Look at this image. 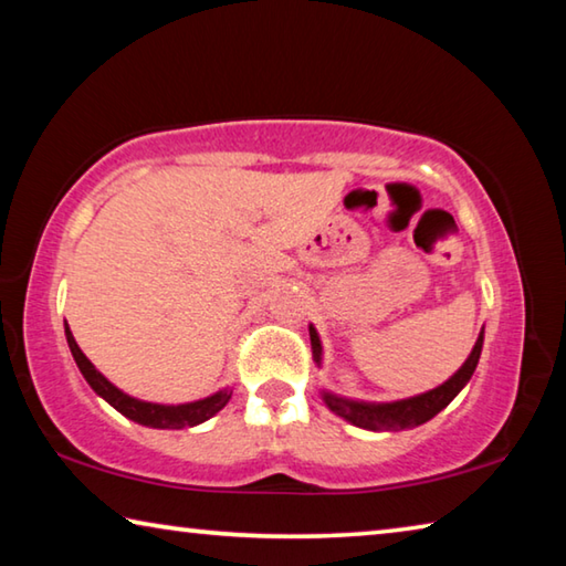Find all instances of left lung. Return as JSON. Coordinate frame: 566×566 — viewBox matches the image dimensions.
<instances>
[{
  "instance_id": "left-lung-1",
  "label": "left lung",
  "mask_w": 566,
  "mask_h": 566,
  "mask_svg": "<svg viewBox=\"0 0 566 566\" xmlns=\"http://www.w3.org/2000/svg\"><path fill=\"white\" fill-rule=\"evenodd\" d=\"M310 339H312V354L314 361L322 367V342L317 329L310 324ZM484 344V329L479 332L472 352H469L467 361L459 367L452 377H449L444 385L424 391V395L409 397V399H397V401H359V399H347L334 395V391L322 389V399L334 415L347 419L349 424L369 429V432H401V429H415L424 424L432 417H437L449 401H452L459 391L467 387V381L472 379L479 354H482Z\"/></svg>"
}]
</instances>
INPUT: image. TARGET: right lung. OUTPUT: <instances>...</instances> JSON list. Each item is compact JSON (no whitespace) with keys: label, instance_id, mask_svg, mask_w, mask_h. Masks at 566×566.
Instances as JSON below:
<instances>
[{"label":"right lung","instance_id":"right-lung-1","mask_svg":"<svg viewBox=\"0 0 566 566\" xmlns=\"http://www.w3.org/2000/svg\"><path fill=\"white\" fill-rule=\"evenodd\" d=\"M64 334H66V344H70V352L80 367L82 377L87 379V385L97 391V395L109 401V405L132 421H137L142 427H151V429H185V427H197L202 421L212 419L219 409L227 407V401L232 399V389L224 387L209 395L205 399H195L187 401V405H157V401H145L137 397L124 395L119 387H114L112 381L102 375V371L94 367V364L84 357V352L80 349V344L74 342L70 324L64 322Z\"/></svg>","mask_w":566,"mask_h":566}]
</instances>
